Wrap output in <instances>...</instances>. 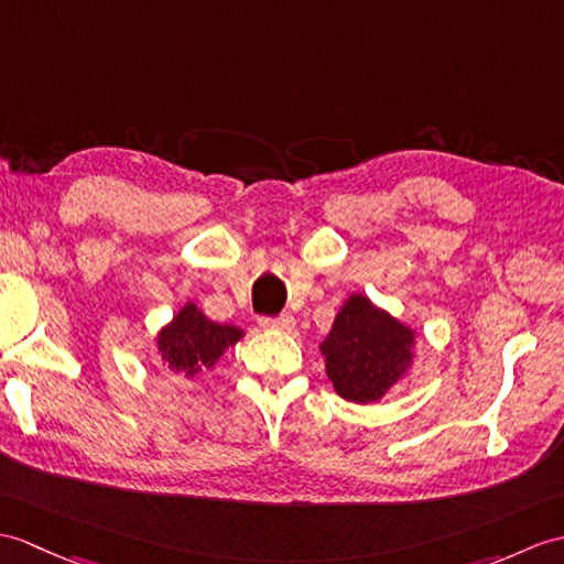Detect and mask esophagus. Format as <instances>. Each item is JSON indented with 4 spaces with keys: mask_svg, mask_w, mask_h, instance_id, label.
I'll return each instance as SVG.
<instances>
[{
    "mask_svg": "<svg viewBox=\"0 0 564 564\" xmlns=\"http://www.w3.org/2000/svg\"><path fill=\"white\" fill-rule=\"evenodd\" d=\"M259 324L269 332H293L295 317L293 314H281V317H261Z\"/></svg>",
    "mask_w": 564,
    "mask_h": 564,
    "instance_id": "1",
    "label": "esophagus"
}]
</instances>
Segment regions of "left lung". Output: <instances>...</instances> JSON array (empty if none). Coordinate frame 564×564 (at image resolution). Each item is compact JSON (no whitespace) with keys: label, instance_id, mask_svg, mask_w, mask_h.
Instances as JSON below:
<instances>
[{"label":"left lung","instance_id":"obj_1","mask_svg":"<svg viewBox=\"0 0 564 564\" xmlns=\"http://www.w3.org/2000/svg\"><path fill=\"white\" fill-rule=\"evenodd\" d=\"M417 332L377 307L368 295L352 293L338 310L319 344L324 370L334 391L352 403H375L409 375Z\"/></svg>","mask_w":564,"mask_h":564}]
</instances>
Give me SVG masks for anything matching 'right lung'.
I'll return each instance as SVG.
<instances>
[{
    "label": "right lung",
    "mask_w": 564,
    "mask_h": 564,
    "mask_svg": "<svg viewBox=\"0 0 564 564\" xmlns=\"http://www.w3.org/2000/svg\"><path fill=\"white\" fill-rule=\"evenodd\" d=\"M242 336L245 332L238 326L208 319L189 300L155 334V348L167 372L194 379L204 370H214L223 352L238 344Z\"/></svg>",
    "instance_id": "obj_1"
}]
</instances>
